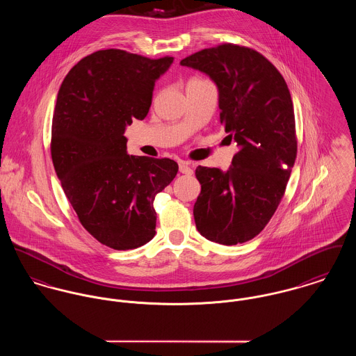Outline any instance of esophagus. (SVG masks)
Returning <instances> with one entry per match:
<instances>
[{
	"label": "esophagus",
	"mask_w": 356,
	"mask_h": 356,
	"mask_svg": "<svg viewBox=\"0 0 356 356\" xmlns=\"http://www.w3.org/2000/svg\"><path fill=\"white\" fill-rule=\"evenodd\" d=\"M179 172H182L185 175H192L193 174V168H192L191 163L185 162V161L179 163Z\"/></svg>",
	"instance_id": "1"
}]
</instances>
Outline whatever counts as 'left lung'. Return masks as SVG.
<instances>
[{"instance_id":"1","label":"left lung","mask_w":356,"mask_h":356,"mask_svg":"<svg viewBox=\"0 0 356 356\" xmlns=\"http://www.w3.org/2000/svg\"><path fill=\"white\" fill-rule=\"evenodd\" d=\"M218 86L220 124L239 151L227 171L198 165L194 204L198 232L220 245L253 239L276 212L296 159L291 94L275 65L259 51L223 43L184 58Z\"/></svg>"}]
</instances>
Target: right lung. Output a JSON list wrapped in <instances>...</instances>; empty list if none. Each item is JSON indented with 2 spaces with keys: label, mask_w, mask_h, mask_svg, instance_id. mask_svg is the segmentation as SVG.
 Wrapping results in <instances>:
<instances>
[{
  "label": "right lung",
  "mask_w": 356,
  "mask_h": 356,
  "mask_svg": "<svg viewBox=\"0 0 356 356\" xmlns=\"http://www.w3.org/2000/svg\"><path fill=\"white\" fill-rule=\"evenodd\" d=\"M172 61L99 50L70 69L58 91L50 147L57 177L81 226L114 250L155 236V195L178 172L171 159L128 155L124 136L147 117L155 81Z\"/></svg>",
  "instance_id": "obj_1"
}]
</instances>
